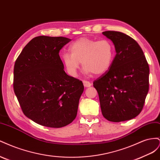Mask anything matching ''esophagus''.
Wrapping results in <instances>:
<instances>
[{
  "mask_svg": "<svg viewBox=\"0 0 160 160\" xmlns=\"http://www.w3.org/2000/svg\"><path fill=\"white\" fill-rule=\"evenodd\" d=\"M83 85H84L85 88H89V87L91 86V83H90L89 81H83Z\"/></svg>",
  "mask_w": 160,
  "mask_h": 160,
  "instance_id": "34e87169",
  "label": "esophagus"
}]
</instances>
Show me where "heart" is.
Here are the masks:
<instances>
[{
  "label": "heart",
  "mask_w": 160,
  "mask_h": 160,
  "mask_svg": "<svg viewBox=\"0 0 160 160\" xmlns=\"http://www.w3.org/2000/svg\"><path fill=\"white\" fill-rule=\"evenodd\" d=\"M70 53L65 52L61 56L63 65L68 73L76 77L80 62L86 74L103 75L111 68L115 57V47L111 41H97L82 37L69 46Z\"/></svg>",
  "instance_id": "1"
}]
</instances>
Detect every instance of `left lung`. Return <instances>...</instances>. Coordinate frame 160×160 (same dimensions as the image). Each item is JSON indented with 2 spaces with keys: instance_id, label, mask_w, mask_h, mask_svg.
<instances>
[{
  "instance_id": "left-lung-1",
  "label": "left lung",
  "mask_w": 160,
  "mask_h": 160,
  "mask_svg": "<svg viewBox=\"0 0 160 160\" xmlns=\"http://www.w3.org/2000/svg\"><path fill=\"white\" fill-rule=\"evenodd\" d=\"M102 34L113 42L116 55L110 69L93 82L101 112L110 122L130 120L143 109L149 91V65L133 38L118 31Z\"/></svg>"
}]
</instances>
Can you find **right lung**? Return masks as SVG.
<instances>
[{
	"mask_svg": "<svg viewBox=\"0 0 160 160\" xmlns=\"http://www.w3.org/2000/svg\"><path fill=\"white\" fill-rule=\"evenodd\" d=\"M71 41L62 37L33 38L14 64V91L23 113L43 126L64 127L77 116L84 86L66 73L59 55Z\"/></svg>",
	"mask_w": 160,
	"mask_h": 160,
	"instance_id": "add662e5",
	"label": "right lung"
}]
</instances>
